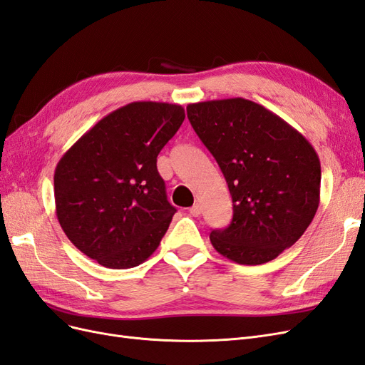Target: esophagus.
<instances>
[{
	"label": "esophagus",
	"mask_w": 365,
	"mask_h": 365,
	"mask_svg": "<svg viewBox=\"0 0 365 365\" xmlns=\"http://www.w3.org/2000/svg\"><path fill=\"white\" fill-rule=\"evenodd\" d=\"M189 212H190L192 216H200L201 212H202V208H201L200 204H195V205H192V207L189 208Z\"/></svg>",
	"instance_id": "obj_1"
}]
</instances>
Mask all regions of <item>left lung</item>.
Here are the masks:
<instances>
[{
    "label": "left lung",
    "instance_id": "8db88e82",
    "mask_svg": "<svg viewBox=\"0 0 365 365\" xmlns=\"http://www.w3.org/2000/svg\"><path fill=\"white\" fill-rule=\"evenodd\" d=\"M187 117L222 170L233 220L210 240L224 257L262 264L303 236L319 204L322 165L300 132L247 98L190 103Z\"/></svg>",
    "mask_w": 365,
    "mask_h": 365
}]
</instances>
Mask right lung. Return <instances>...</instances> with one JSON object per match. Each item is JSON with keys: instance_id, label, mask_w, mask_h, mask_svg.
I'll return each mask as SVG.
<instances>
[{"instance_id": "right-lung-1", "label": "right lung", "mask_w": 365, "mask_h": 365, "mask_svg": "<svg viewBox=\"0 0 365 365\" xmlns=\"http://www.w3.org/2000/svg\"><path fill=\"white\" fill-rule=\"evenodd\" d=\"M185 118L181 105L134 102L108 114L54 170L56 216L71 244L113 269L149 259L176 208L157 157Z\"/></svg>"}]
</instances>
